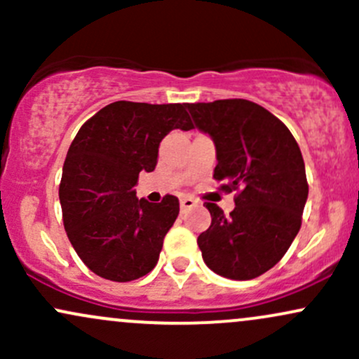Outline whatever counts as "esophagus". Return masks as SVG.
<instances>
[{
    "label": "esophagus",
    "mask_w": 359,
    "mask_h": 359,
    "mask_svg": "<svg viewBox=\"0 0 359 359\" xmlns=\"http://www.w3.org/2000/svg\"><path fill=\"white\" fill-rule=\"evenodd\" d=\"M197 203L194 199H191V197H184V199H180V211L182 212H187L191 211L192 208H196Z\"/></svg>",
    "instance_id": "obj_1"
}]
</instances>
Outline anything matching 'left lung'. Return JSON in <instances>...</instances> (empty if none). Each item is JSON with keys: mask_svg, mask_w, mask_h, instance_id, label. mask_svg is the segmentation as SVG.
<instances>
[{"mask_svg": "<svg viewBox=\"0 0 359 359\" xmlns=\"http://www.w3.org/2000/svg\"><path fill=\"white\" fill-rule=\"evenodd\" d=\"M212 138L222 191H238L224 216L205 203L211 226L197 238L205 265L231 280L257 278L282 259L302 224L309 185L300 148L277 116L246 100L185 104Z\"/></svg>", "mask_w": 359, "mask_h": 359, "instance_id": "obj_1", "label": "left lung"}]
</instances>
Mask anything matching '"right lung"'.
Masks as SVG:
<instances>
[{
    "label": "right lung",
    "instance_id": "right-lung-1",
    "mask_svg": "<svg viewBox=\"0 0 359 359\" xmlns=\"http://www.w3.org/2000/svg\"><path fill=\"white\" fill-rule=\"evenodd\" d=\"M184 104L116 101L89 118L71 143L59 189L69 241L90 271L131 282L155 269L179 199H138L140 172L155 170L172 130H192Z\"/></svg>",
    "mask_w": 359,
    "mask_h": 359
}]
</instances>
